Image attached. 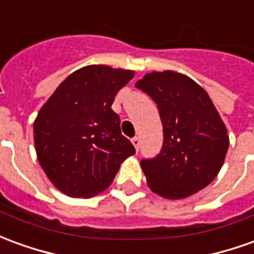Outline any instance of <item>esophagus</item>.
<instances>
[{
    "label": "esophagus",
    "instance_id": "1",
    "mask_svg": "<svg viewBox=\"0 0 254 254\" xmlns=\"http://www.w3.org/2000/svg\"><path fill=\"white\" fill-rule=\"evenodd\" d=\"M132 144L134 145L136 151H139V148H140V139H139V137H133V139H132Z\"/></svg>",
    "mask_w": 254,
    "mask_h": 254
}]
</instances>
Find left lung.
I'll list each match as a JSON object with an SVG mask.
<instances>
[{"label": "left lung", "instance_id": "1", "mask_svg": "<svg viewBox=\"0 0 254 254\" xmlns=\"http://www.w3.org/2000/svg\"><path fill=\"white\" fill-rule=\"evenodd\" d=\"M157 103L164 143L155 158L141 159L152 192L182 199L205 189L221 169L228 134L213 102L191 78L175 71L150 72L136 82Z\"/></svg>", "mask_w": 254, "mask_h": 254}]
</instances>
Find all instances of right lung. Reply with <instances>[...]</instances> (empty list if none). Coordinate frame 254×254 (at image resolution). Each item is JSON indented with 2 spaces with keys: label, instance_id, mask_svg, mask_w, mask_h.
<instances>
[{
  "label": "right lung",
  "instance_id": "1",
  "mask_svg": "<svg viewBox=\"0 0 254 254\" xmlns=\"http://www.w3.org/2000/svg\"><path fill=\"white\" fill-rule=\"evenodd\" d=\"M130 70L86 65L70 74L41 107L34 144L53 186L72 198H90L109 187L134 147L121 133L111 106Z\"/></svg>",
  "mask_w": 254,
  "mask_h": 254
}]
</instances>
